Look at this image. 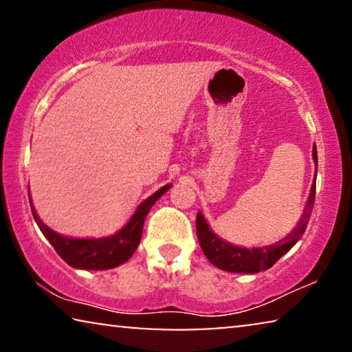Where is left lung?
<instances>
[{"label":"left lung","instance_id":"obj_1","mask_svg":"<svg viewBox=\"0 0 352 352\" xmlns=\"http://www.w3.org/2000/svg\"><path fill=\"white\" fill-rule=\"evenodd\" d=\"M313 160L318 166L316 146L313 148ZM314 196H316V183L311 185L310 197H308L307 206L303 208V214L297 224V228L286 239L280 240L275 245L264 246V248L248 250L242 248V246L226 243L224 240L217 237V234H213V230L210 229L206 218L202 217V213H197L196 232L204 254H206V258L214 267L226 272H234V274H259L262 270L270 269L283 254H286L297 243V240L305 232L307 224L310 221L313 212Z\"/></svg>","mask_w":352,"mask_h":352}]
</instances>
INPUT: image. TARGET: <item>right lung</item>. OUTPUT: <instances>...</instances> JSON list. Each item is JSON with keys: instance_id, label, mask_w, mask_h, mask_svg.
I'll return each mask as SVG.
<instances>
[{"instance_id": "add662e5", "label": "right lung", "mask_w": 352, "mask_h": 352, "mask_svg": "<svg viewBox=\"0 0 352 352\" xmlns=\"http://www.w3.org/2000/svg\"><path fill=\"white\" fill-rule=\"evenodd\" d=\"M170 185L162 186L161 190L144 201L135 210L133 218L129 219L128 224L118 230L115 235L104 239H69L65 235H60L49 229L44 223L41 221L38 213L34 212L33 204L30 202L31 212H33L34 221L38 223L42 234L54 246L60 258L67 262L71 267L85 270H106L113 269V267L122 265L123 262L128 261L134 251L138 250L140 237H142L144 221L146 213L153 207V204L169 190ZM30 197V194H28Z\"/></svg>"}]
</instances>
